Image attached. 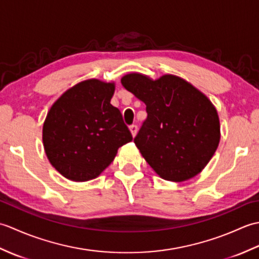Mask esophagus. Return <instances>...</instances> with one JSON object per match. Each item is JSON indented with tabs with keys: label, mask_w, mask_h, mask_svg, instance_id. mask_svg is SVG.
<instances>
[{
	"label": "esophagus",
	"mask_w": 259,
	"mask_h": 259,
	"mask_svg": "<svg viewBox=\"0 0 259 259\" xmlns=\"http://www.w3.org/2000/svg\"><path fill=\"white\" fill-rule=\"evenodd\" d=\"M129 128H130L131 134H133V136L135 137L137 135V131H138V125H137V124H131Z\"/></svg>",
	"instance_id": "34e87169"
}]
</instances>
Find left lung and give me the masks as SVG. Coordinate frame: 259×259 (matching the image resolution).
Instances as JSON below:
<instances>
[{"mask_svg":"<svg viewBox=\"0 0 259 259\" xmlns=\"http://www.w3.org/2000/svg\"><path fill=\"white\" fill-rule=\"evenodd\" d=\"M121 83L146 104L147 119L134 141L150 167L175 183L199 174L221 139L218 114L208 98L171 74L152 81L130 73Z\"/></svg>","mask_w":259,"mask_h":259,"instance_id":"8db88e82","label":"left lung"}]
</instances>
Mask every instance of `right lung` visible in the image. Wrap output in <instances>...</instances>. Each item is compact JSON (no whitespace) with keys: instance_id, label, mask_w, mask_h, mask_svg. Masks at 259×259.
Returning <instances> with one entry per match:
<instances>
[{"instance_id":"right-lung-1","label":"right lung","mask_w":259,"mask_h":259,"mask_svg":"<svg viewBox=\"0 0 259 259\" xmlns=\"http://www.w3.org/2000/svg\"><path fill=\"white\" fill-rule=\"evenodd\" d=\"M114 84L97 79L82 81L54 102L43 124L49 161L73 181L97 178L133 140L122 114L110 100Z\"/></svg>"}]
</instances>
